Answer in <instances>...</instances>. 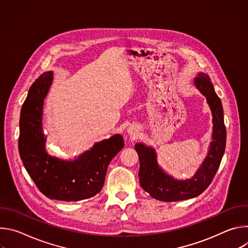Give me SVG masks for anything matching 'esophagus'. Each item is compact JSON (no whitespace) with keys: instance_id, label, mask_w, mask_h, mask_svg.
<instances>
[{"instance_id":"1","label":"esophagus","mask_w":248,"mask_h":248,"mask_svg":"<svg viewBox=\"0 0 248 248\" xmlns=\"http://www.w3.org/2000/svg\"><path fill=\"white\" fill-rule=\"evenodd\" d=\"M127 133H128L132 138H135V137H137L138 134H139V127H138L137 125H134V124L129 125V126L127 127Z\"/></svg>"}]
</instances>
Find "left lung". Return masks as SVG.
Instances as JSON below:
<instances>
[{"label": "left lung", "instance_id": "1", "mask_svg": "<svg viewBox=\"0 0 248 248\" xmlns=\"http://www.w3.org/2000/svg\"><path fill=\"white\" fill-rule=\"evenodd\" d=\"M193 84L206 98L212 113L213 132L207 156L192 178L174 179L158 164L157 154L153 147L141 142L134 146L140 163L138 172L140 186L157 200L181 201L200 195L213 181L225 153L227 131L222 102L206 74L199 73L194 78Z\"/></svg>", "mask_w": 248, "mask_h": 248}]
</instances>
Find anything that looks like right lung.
Returning <instances> with one entry per match:
<instances>
[{"instance_id":"right-lung-1","label":"right lung","mask_w":248,"mask_h":248,"mask_svg":"<svg viewBox=\"0 0 248 248\" xmlns=\"http://www.w3.org/2000/svg\"><path fill=\"white\" fill-rule=\"evenodd\" d=\"M53 78V72L44 73L28 91L19 119V155L30 178L45 196L79 201L101 191L108 166L124 148V141L121 134H115L96 142L74 160L48 154L42 118L44 100Z\"/></svg>"}]
</instances>
